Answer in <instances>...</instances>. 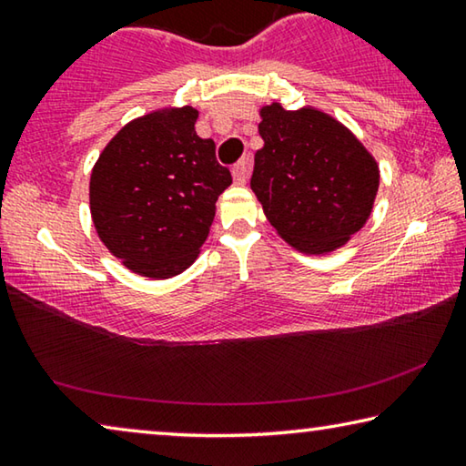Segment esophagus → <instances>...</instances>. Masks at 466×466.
Instances as JSON below:
<instances>
[{
  "instance_id": "esophagus-1",
  "label": "esophagus",
  "mask_w": 466,
  "mask_h": 466,
  "mask_svg": "<svg viewBox=\"0 0 466 466\" xmlns=\"http://www.w3.org/2000/svg\"><path fill=\"white\" fill-rule=\"evenodd\" d=\"M232 175H234L236 183H240V185L247 183V178H248V157H242V160L234 164Z\"/></svg>"
}]
</instances>
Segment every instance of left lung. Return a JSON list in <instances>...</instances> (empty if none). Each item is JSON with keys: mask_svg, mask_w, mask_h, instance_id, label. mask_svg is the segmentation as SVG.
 <instances>
[{"mask_svg": "<svg viewBox=\"0 0 466 466\" xmlns=\"http://www.w3.org/2000/svg\"><path fill=\"white\" fill-rule=\"evenodd\" d=\"M250 188L271 226L298 250L320 255L356 234L372 211L378 167L341 123L312 108L265 106Z\"/></svg>", "mask_w": 466, "mask_h": 466, "instance_id": "left-lung-1", "label": "left lung"}]
</instances>
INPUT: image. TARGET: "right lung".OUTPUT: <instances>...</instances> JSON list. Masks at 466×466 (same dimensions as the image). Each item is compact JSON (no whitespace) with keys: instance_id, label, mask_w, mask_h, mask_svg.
Instances as JSON below:
<instances>
[{"instance_id":"add662e5","label":"right lung","mask_w":466,"mask_h":466,"mask_svg":"<svg viewBox=\"0 0 466 466\" xmlns=\"http://www.w3.org/2000/svg\"><path fill=\"white\" fill-rule=\"evenodd\" d=\"M191 106L131 121L110 139L90 178L100 240L131 271L164 279L185 271L232 183L214 139L195 133Z\"/></svg>"}]
</instances>
